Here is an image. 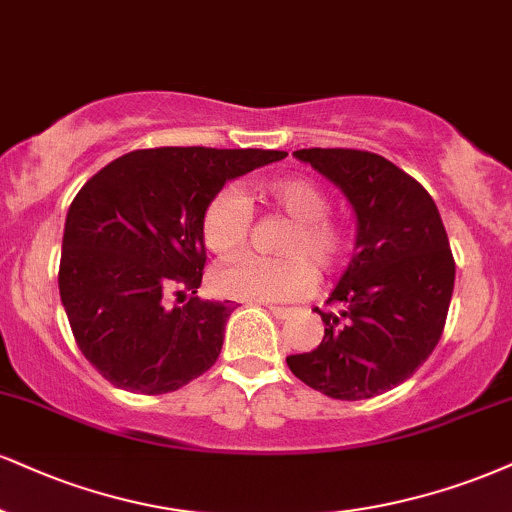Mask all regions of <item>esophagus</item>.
<instances>
[{"label":"esophagus","mask_w":512,"mask_h":512,"mask_svg":"<svg viewBox=\"0 0 512 512\" xmlns=\"http://www.w3.org/2000/svg\"><path fill=\"white\" fill-rule=\"evenodd\" d=\"M269 310H272L274 317L279 319H288L293 315V307H283V305H269Z\"/></svg>","instance_id":"34e87169"}]
</instances>
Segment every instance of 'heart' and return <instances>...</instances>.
<instances>
[{"mask_svg":"<svg viewBox=\"0 0 512 512\" xmlns=\"http://www.w3.org/2000/svg\"><path fill=\"white\" fill-rule=\"evenodd\" d=\"M260 195L293 219L281 252L286 257L243 255L214 272V288L226 298L248 303H279L310 293L319 272L338 267L346 252V233L326 219L329 200L317 183L307 178H274L260 186ZM250 202L238 188H221L202 212V240L214 255L231 257L250 231ZM307 259L311 261L306 262Z\"/></svg>","mask_w":512,"mask_h":512,"instance_id":"obj_1","label":"heart"}]
</instances>
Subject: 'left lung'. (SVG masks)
Returning a JSON list of instances; mask_svg holds the SVG:
<instances>
[{"label":"left lung","instance_id":"1","mask_svg":"<svg viewBox=\"0 0 512 512\" xmlns=\"http://www.w3.org/2000/svg\"><path fill=\"white\" fill-rule=\"evenodd\" d=\"M329 178L355 214V252L319 312L322 343L288 355L291 372L338 400L374 398L432 355L451 305L455 262L432 195L389 159L362 150L293 152Z\"/></svg>","mask_w":512,"mask_h":512}]
</instances>
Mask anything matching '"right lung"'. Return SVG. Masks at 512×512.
<instances>
[{
  "mask_svg": "<svg viewBox=\"0 0 512 512\" xmlns=\"http://www.w3.org/2000/svg\"><path fill=\"white\" fill-rule=\"evenodd\" d=\"M286 157L279 150L157 147L104 166L73 197L59 295L78 348L123 391L159 396L217 362L231 300H200L202 212L226 181ZM194 293L169 308L165 293Z\"/></svg>",
  "mask_w": 512,
  "mask_h": 512,
  "instance_id": "right-lung-1",
  "label": "right lung"
}]
</instances>
